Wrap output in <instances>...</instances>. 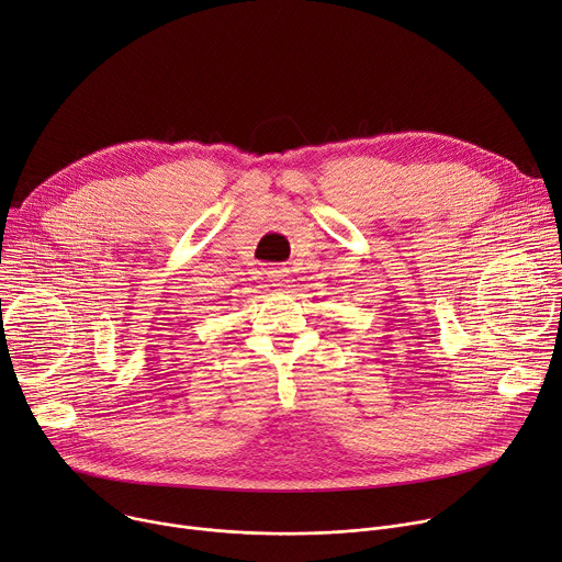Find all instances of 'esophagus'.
<instances>
[{"instance_id":"1","label":"esophagus","mask_w":562,"mask_h":562,"mask_svg":"<svg viewBox=\"0 0 562 562\" xmlns=\"http://www.w3.org/2000/svg\"><path fill=\"white\" fill-rule=\"evenodd\" d=\"M291 271L286 269V267H276V269H271V271H267V282H269V286H273V289H282V286H286L289 284V276Z\"/></svg>"}]
</instances>
